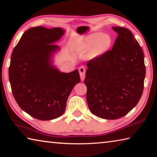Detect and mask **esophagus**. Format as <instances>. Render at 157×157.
Returning <instances> with one entry per match:
<instances>
[{
	"instance_id": "1",
	"label": "esophagus",
	"mask_w": 157,
	"mask_h": 157,
	"mask_svg": "<svg viewBox=\"0 0 157 157\" xmlns=\"http://www.w3.org/2000/svg\"><path fill=\"white\" fill-rule=\"evenodd\" d=\"M79 75H80V78L82 81H84V79L85 78V72H86V70L84 67H81L79 68Z\"/></svg>"
}]
</instances>
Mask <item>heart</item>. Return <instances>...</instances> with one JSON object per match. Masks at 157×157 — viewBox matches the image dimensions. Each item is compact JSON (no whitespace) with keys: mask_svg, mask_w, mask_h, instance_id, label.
I'll use <instances>...</instances> for the list:
<instances>
[{"mask_svg":"<svg viewBox=\"0 0 157 157\" xmlns=\"http://www.w3.org/2000/svg\"><path fill=\"white\" fill-rule=\"evenodd\" d=\"M113 44V39L109 34L96 32L89 34L82 43V48L91 50L93 56H100L108 52Z\"/></svg>","mask_w":157,"mask_h":157,"instance_id":"obj_1","label":"heart"}]
</instances>
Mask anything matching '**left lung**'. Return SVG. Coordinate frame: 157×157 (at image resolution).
I'll use <instances>...</instances> for the list:
<instances>
[{
	"label": "left lung",
	"mask_w": 157,
	"mask_h": 157,
	"mask_svg": "<svg viewBox=\"0 0 157 157\" xmlns=\"http://www.w3.org/2000/svg\"><path fill=\"white\" fill-rule=\"evenodd\" d=\"M111 28L118 33L112 50L87 63L84 79L90 111L107 120L125 116L138 104L145 77L144 54L132 32Z\"/></svg>",
	"instance_id": "obj_1"
}]
</instances>
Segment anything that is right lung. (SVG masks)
<instances>
[{
	"label": "right lung",
	"mask_w": 157,
	"mask_h": 157,
	"mask_svg": "<svg viewBox=\"0 0 157 157\" xmlns=\"http://www.w3.org/2000/svg\"><path fill=\"white\" fill-rule=\"evenodd\" d=\"M65 33L62 28H31L12 53L9 79L13 95L25 112L39 120L62 116L71 91L80 82L78 70L63 73L53 64L61 49L54 44Z\"/></svg>",
	"instance_id": "add662e5"
}]
</instances>
